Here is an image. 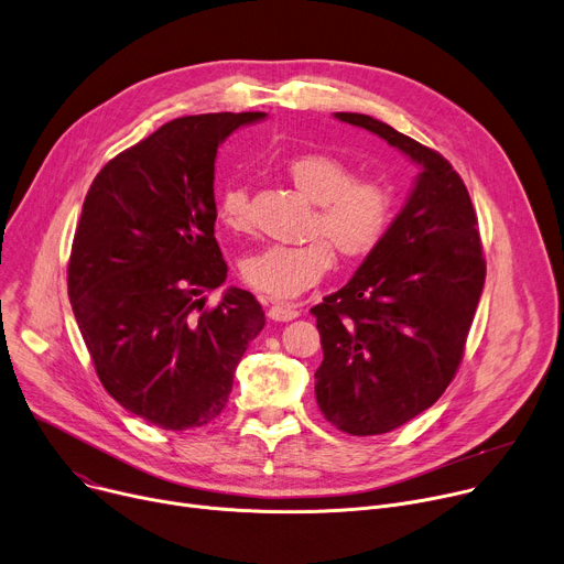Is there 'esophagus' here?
<instances>
[{
  "instance_id": "1",
  "label": "esophagus",
  "mask_w": 564,
  "mask_h": 564,
  "mask_svg": "<svg viewBox=\"0 0 564 564\" xmlns=\"http://www.w3.org/2000/svg\"><path fill=\"white\" fill-rule=\"evenodd\" d=\"M299 306L296 304H290V302H272V308H270V319H274V322H290V319H296L299 317Z\"/></svg>"
}]
</instances>
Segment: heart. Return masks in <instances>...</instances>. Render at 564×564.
<instances>
[{
    "instance_id": "1",
    "label": "heart",
    "mask_w": 564,
    "mask_h": 564,
    "mask_svg": "<svg viewBox=\"0 0 564 564\" xmlns=\"http://www.w3.org/2000/svg\"><path fill=\"white\" fill-rule=\"evenodd\" d=\"M285 176L294 191L315 204L308 221V240L299 247L270 245L242 260V279L258 292L294 296L319 283L333 268V249L347 260L371 253L383 240L394 213L390 185L354 176V167L324 152L296 154L285 163ZM217 217L224 229L245 234L251 227L249 195L229 185L217 199Z\"/></svg>"
}]
</instances>
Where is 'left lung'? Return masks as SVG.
<instances>
[{
  "mask_svg": "<svg viewBox=\"0 0 564 564\" xmlns=\"http://www.w3.org/2000/svg\"><path fill=\"white\" fill-rule=\"evenodd\" d=\"M420 165L415 187L351 281L313 306L324 360L322 415L349 435L390 433L454 381L485 283L478 219L460 174L362 112H335Z\"/></svg>",
  "mask_w": 564,
  "mask_h": 564,
  "instance_id": "obj_1",
  "label": "left lung"
}]
</instances>
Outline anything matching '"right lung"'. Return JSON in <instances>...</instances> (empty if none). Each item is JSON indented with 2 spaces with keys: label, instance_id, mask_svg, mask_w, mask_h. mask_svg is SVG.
Here are the masks:
<instances>
[{
  "label": "right lung",
  "instance_id": "obj_1",
  "mask_svg": "<svg viewBox=\"0 0 564 564\" xmlns=\"http://www.w3.org/2000/svg\"><path fill=\"white\" fill-rule=\"evenodd\" d=\"M265 112H208L163 124L95 176L72 240L67 294L106 392L165 431L210 424L265 326L256 296L229 288L215 240L219 142Z\"/></svg>",
  "mask_w": 564,
  "mask_h": 564
}]
</instances>
